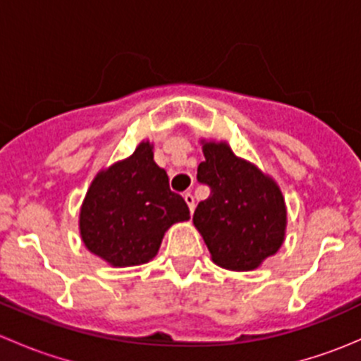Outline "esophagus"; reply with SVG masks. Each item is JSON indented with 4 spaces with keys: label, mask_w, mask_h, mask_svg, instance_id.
<instances>
[{
    "label": "esophagus",
    "mask_w": 361,
    "mask_h": 361,
    "mask_svg": "<svg viewBox=\"0 0 361 361\" xmlns=\"http://www.w3.org/2000/svg\"><path fill=\"white\" fill-rule=\"evenodd\" d=\"M185 201H187V204H188V209H190V213H194V209H195V197L194 195H192V192H185Z\"/></svg>",
    "instance_id": "1"
}]
</instances>
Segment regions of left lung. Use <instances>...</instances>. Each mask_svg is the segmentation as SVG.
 <instances>
[{
    "instance_id": "1",
    "label": "left lung",
    "mask_w": 361,
    "mask_h": 361,
    "mask_svg": "<svg viewBox=\"0 0 361 361\" xmlns=\"http://www.w3.org/2000/svg\"><path fill=\"white\" fill-rule=\"evenodd\" d=\"M206 160L197 180L211 188L199 202L194 225L211 258L231 271H253L285 241L286 206L278 183L227 143H202Z\"/></svg>"
}]
</instances>
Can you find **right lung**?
<instances>
[{"mask_svg": "<svg viewBox=\"0 0 361 361\" xmlns=\"http://www.w3.org/2000/svg\"><path fill=\"white\" fill-rule=\"evenodd\" d=\"M190 218L187 202L169 188L148 141L133 155L97 173L80 209V235L90 253L113 267L147 264L167 228Z\"/></svg>", "mask_w": 361, "mask_h": 361, "instance_id": "obj_1", "label": "right lung"}]
</instances>
